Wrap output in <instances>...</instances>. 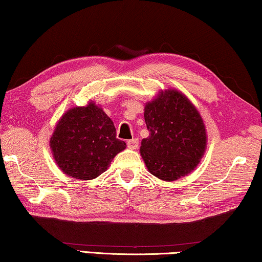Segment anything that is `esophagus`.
Returning a JSON list of instances; mask_svg holds the SVG:
<instances>
[{
	"label": "esophagus",
	"mask_w": 262,
	"mask_h": 262,
	"mask_svg": "<svg viewBox=\"0 0 262 262\" xmlns=\"http://www.w3.org/2000/svg\"><path fill=\"white\" fill-rule=\"evenodd\" d=\"M127 147L129 149H136L139 147V140L138 139H133L127 141Z\"/></svg>",
	"instance_id": "1"
}]
</instances>
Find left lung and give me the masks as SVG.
<instances>
[{"mask_svg": "<svg viewBox=\"0 0 262 262\" xmlns=\"http://www.w3.org/2000/svg\"><path fill=\"white\" fill-rule=\"evenodd\" d=\"M149 138L141 141L140 154L148 171L172 182L188 175L204 156L205 124L188 97L175 89L161 91L144 106Z\"/></svg>", "mask_w": 262, "mask_h": 262, "instance_id": "8db88e82", "label": "left lung"}]
</instances>
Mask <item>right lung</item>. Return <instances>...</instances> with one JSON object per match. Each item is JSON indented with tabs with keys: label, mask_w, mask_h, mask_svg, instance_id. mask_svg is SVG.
Wrapping results in <instances>:
<instances>
[{
	"label": "right lung",
	"mask_w": 262,
	"mask_h": 262,
	"mask_svg": "<svg viewBox=\"0 0 262 262\" xmlns=\"http://www.w3.org/2000/svg\"><path fill=\"white\" fill-rule=\"evenodd\" d=\"M126 147L124 141L116 139L110 116L92 100L66 111L50 138L58 168L77 180L97 178Z\"/></svg>",
	"instance_id": "obj_1"
}]
</instances>
